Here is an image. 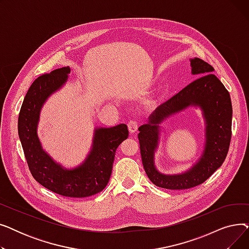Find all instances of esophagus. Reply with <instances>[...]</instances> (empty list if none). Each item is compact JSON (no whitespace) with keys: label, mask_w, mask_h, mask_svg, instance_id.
Here are the masks:
<instances>
[{"label":"esophagus","mask_w":249,"mask_h":249,"mask_svg":"<svg viewBox=\"0 0 249 249\" xmlns=\"http://www.w3.org/2000/svg\"><path fill=\"white\" fill-rule=\"evenodd\" d=\"M128 129H129V132L130 133H135L138 129V124L136 121L134 120H130L128 122Z\"/></svg>","instance_id":"esophagus-1"}]
</instances>
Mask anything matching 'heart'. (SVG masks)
I'll return each instance as SVG.
<instances>
[{
	"label": "heart",
	"mask_w": 249,
	"mask_h": 249,
	"mask_svg": "<svg viewBox=\"0 0 249 249\" xmlns=\"http://www.w3.org/2000/svg\"><path fill=\"white\" fill-rule=\"evenodd\" d=\"M161 101V97H160V98H158V99H154V100H152L151 102H149V107L150 108H154V107H156L158 106V105L160 104V102Z\"/></svg>",
	"instance_id": "b5f03b06"
}]
</instances>
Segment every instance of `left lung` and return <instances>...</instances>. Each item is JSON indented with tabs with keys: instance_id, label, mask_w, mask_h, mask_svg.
I'll list each match as a JSON object with an SVG mask.
<instances>
[{
	"instance_id": "8db88e82",
	"label": "left lung",
	"mask_w": 249,
	"mask_h": 249,
	"mask_svg": "<svg viewBox=\"0 0 249 249\" xmlns=\"http://www.w3.org/2000/svg\"><path fill=\"white\" fill-rule=\"evenodd\" d=\"M192 73L200 76L163 103L139 127V144L143 167L152 184L163 189L186 190L210 178L224 162L231 140L232 104L229 91L213 73L212 65L195 57L191 60ZM190 106L203 112L206 142L201 158L190 170L178 175H163L154 164V153L159 142L161 124L169 116Z\"/></svg>"
}]
</instances>
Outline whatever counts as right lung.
I'll list each match as a JSON object with an SVG mask.
<instances>
[{
    "label": "right lung",
    "instance_id": "right-lung-1",
    "mask_svg": "<svg viewBox=\"0 0 249 249\" xmlns=\"http://www.w3.org/2000/svg\"><path fill=\"white\" fill-rule=\"evenodd\" d=\"M69 67L42 74L26 94L18 118V134L33 178L44 188L69 198H86L108 185L116 149L128 138V128L119 124L96 128L93 146L81 165L64 168L45 152L37 135L39 116L45 101L68 81Z\"/></svg>",
    "mask_w": 249,
    "mask_h": 249
}]
</instances>
